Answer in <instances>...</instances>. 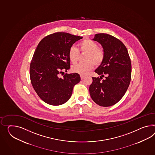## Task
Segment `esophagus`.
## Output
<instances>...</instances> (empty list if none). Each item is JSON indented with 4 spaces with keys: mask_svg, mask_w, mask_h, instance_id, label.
Listing matches in <instances>:
<instances>
[{
    "mask_svg": "<svg viewBox=\"0 0 155 155\" xmlns=\"http://www.w3.org/2000/svg\"><path fill=\"white\" fill-rule=\"evenodd\" d=\"M80 78H81V79L83 80L85 78V76L83 75H81L80 76Z\"/></svg>",
    "mask_w": 155,
    "mask_h": 155,
    "instance_id": "esophagus-1",
    "label": "esophagus"
}]
</instances>
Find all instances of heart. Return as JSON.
<instances>
[{
	"instance_id": "b5f03b06",
	"label": "heart",
	"mask_w": 155,
	"mask_h": 155,
	"mask_svg": "<svg viewBox=\"0 0 155 155\" xmlns=\"http://www.w3.org/2000/svg\"><path fill=\"white\" fill-rule=\"evenodd\" d=\"M80 51L87 53L85 64H77L71 68L72 71L81 75H86L93 70L94 64L98 66L103 63L105 54L102 49L98 48V44L91 39H85L79 44ZM79 52L74 46L71 47L68 52L69 60L72 64H75L78 60Z\"/></svg>"
}]
</instances>
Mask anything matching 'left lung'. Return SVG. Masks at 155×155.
Returning <instances> with one entry per match:
<instances>
[{"instance_id": "left-lung-1", "label": "left lung", "mask_w": 155, "mask_h": 155, "mask_svg": "<svg viewBox=\"0 0 155 155\" xmlns=\"http://www.w3.org/2000/svg\"><path fill=\"white\" fill-rule=\"evenodd\" d=\"M93 40L102 45L105 57L95 70L99 78L92 77L89 87L91 99L100 106L108 107L123 98L130 83L131 61L127 49L119 39L107 34H97ZM106 75L105 79L101 81Z\"/></svg>"}]
</instances>
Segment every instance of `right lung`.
Here are the masks:
<instances>
[{"label":"right lung","mask_w":155,"mask_h":155,"mask_svg":"<svg viewBox=\"0 0 155 155\" xmlns=\"http://www.w3.org/2000/svg\"><path fill=\"white\" fill-rule=\"evenodd\" d=\"M83 37L58 32L45 36L38 45L30 66L32 85L44 102L53 106L63 104L70 98L73 87L79 83L76 73L60 74L70 68V48Z\"/></svg>","instance_id":"right-lung-1"}]
</instances>
